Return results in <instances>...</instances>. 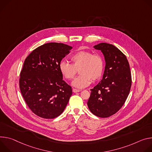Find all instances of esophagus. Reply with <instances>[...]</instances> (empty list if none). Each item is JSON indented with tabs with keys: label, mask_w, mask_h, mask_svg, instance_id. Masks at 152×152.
I'll return each mask as SVG.
<instances>
[{
	"label": "esophagus",
	"mask_w": 152,
	"mask_h": 152,
	"mask_svg": "<svg viewBox=\"0 0 152 152\" xmlns=\"http://www.w3.org/2000/svg\"><path fill=\"white\" fill-rule=\"evenodd\" d=\"M72 91H73V92H74V93H77V92H80L81 90H78V89H72Z\"/></svg>",
	"instance_id": "esophagus-1"
}]
</instances>
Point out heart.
Returning a JSON list of instances; mask_svg holds the SVG:
<instances>
[{
	"instance_id": "heart-1",
	"label": "heart",
	"mask_w": 152,
	"mask_h": 152,
	"mask_svg": "<svg viewBox=\"0 0 152 152\" xmlns=\"http://www.w3.org/2000/svg\"><path fill=\"white\" fill-rule=\"evenodd\" d=\"M71 60L72 64L66 61L59 63V70L67 80H72L79 71L80 75L72 83L78 89H83L90 85L91 80L96 81L102 77L104 71V61L98 55H94L87 50H81L74 54Z\"/></svg>"
}]
</instances>
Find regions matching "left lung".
<instances>
[{"label": "left lung", "instance_id": "1", "mask_svg": "<svg viewBox=\"0 0 152 152\" xmlns=\"http://www.w3.org/2000/svg\"><path fill=\"white\" fill-rule=\"evenodd\" d=\"M94 48L102 52L106 66L102 80L91 89L88 106L95 115L107 118L121 108L129 94L130 66L126 56L114 45L101 43Z\"/></svg>", "mask_w": 152, "mask_h": 152}]
</instances>
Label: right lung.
I'll return each mask as SVG.
<instances>
[{
	"instance_id": "right-lung-1",
	"label": "right lung",
	"mask_w": 152,
	"mask_h": 152,
	"mask_svg": "<svg viewBox=\"0 0 152 152\" xmlns=\"http://www.w3.org/2000/svg\"><path fill=\"white\" fill-rule=\"evenodd\" d=\"M72 48L63 43H48L32 50L24 61L20 89L29 108L43 118L61 115L72 94L59 70L60 62Z\"/></svg>"
}]
</instances>
